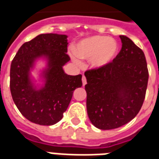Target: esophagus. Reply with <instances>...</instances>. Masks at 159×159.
I'll return each instance as SVG.
<instances>
[{
  "mask_svg": "<svg viewBox=\"0 0 159 159\" xmlns=\"http://www.w3.org/2000/svg\"><path fill=\"white\" fill-rule=\"evenodd\" d=\"M82 82H83V85H85L86 83H87V80H86V78L84 75H83V77H82Z\"/></svg>",
  "mask_w": 159,
  "mask_h": 159,
  "instance_id": "esophagus-1",
  "label": "esophagus"
}]
</instances>
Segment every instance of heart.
Masks as SVG:
<instances>
[{
	"label": "heart",
	"instance_id": "heart-1",
	"mask_svg": "<svg viewBox=\"0 0 159 159\" xmlns=\"http://www.w3.org/2000/svg\"><path fill=\"white\" fill-rule=\"evenodd\" d=\"M118 51L117 42L113 39L102 35L86 38L76 45L74 60L78 62L77 57L90 60L93 68H103L111 63Z\"/></svg>",
	"mask_w": 159,
	"mask_h": 159
}]
</instances>
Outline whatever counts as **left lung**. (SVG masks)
Returning <instances> with one entry per match:
<instances>
[{
  "label": "left lung",
  "instance_id": "left-lung-1",
  "mask_svg": "<svg viewBox=\"0 0 159 159\" xmlns=\"http://www.w3.org/2000/svg\"><path fill=\"white\" fill-rule=\"evenodd\" d=\"M119 37L121 50L113 61L84 73L87 113L99 129H114L131 121L144 101L148 80L144 53L129 38Z\"/></svg>",
  "mask_w": 159,
  "mask_h": 159
}]
</instances>
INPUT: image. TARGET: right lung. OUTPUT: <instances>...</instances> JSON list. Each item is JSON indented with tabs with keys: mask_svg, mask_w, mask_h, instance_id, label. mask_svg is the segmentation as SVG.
<instances>
[{
	"mask_svg": "<svg viewBox=\"0 0 159 159\" xmlns=\"http://www.w3.org/2000/svg\"><path fill=\"white\" fill-rule=\"evenodd\" d=\"M67 35L41 34L24 43L12 60L10 89L12 99L23 116L40 125H53L61 120L75 89L82 86V75H69L63 66L70 60L67 55ZM48 60L43 71L45 84L39 90L29 72L37 58Z\"/></svg>",
	"mask_w": 159,
	"mask_h": 159,
	"instance_id": "right-lung-1",
	"label": "right lung"
}]
</instances>
